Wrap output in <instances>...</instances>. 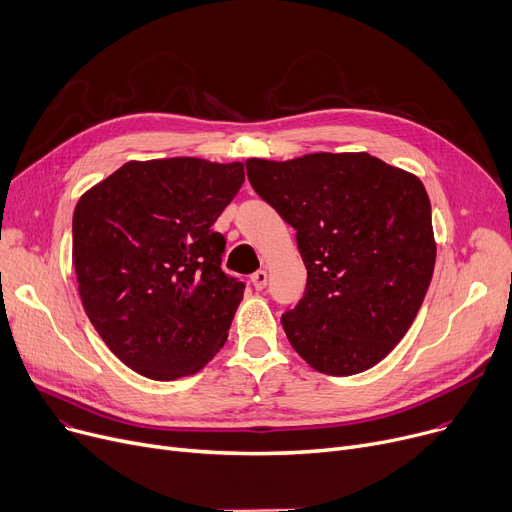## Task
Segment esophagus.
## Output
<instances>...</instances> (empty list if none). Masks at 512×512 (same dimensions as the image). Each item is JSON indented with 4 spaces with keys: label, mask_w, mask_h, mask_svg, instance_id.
Segmentation results:
<instances>
[{
    "label": "esophagus",
    "mask_w": 512,
    "mask_h": 512,
    "mask_svg": "<svg viewBox=\"0 0 512 512\" xmlns=\"http://www.w3.org/2000/svg\"><path fill=\"white\" fill-rule=\"evenodd\" d=\"M266 283H268V273H266V270H256V273L252 275V285L258 291H262L266 287Z\"/></svg>",
    "instance_id": "1"
}]
</instances>
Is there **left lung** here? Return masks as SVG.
Here are the masks:
<instances>
[{"label": "left lung", "mask_w": 512, "mask_h": 512, "mask_svg": "<svg viewBox=\"0 0 512 512\" xmlns=\"http://www.w3.org/2000/svg\"><path fill=\"white\" fill-rule=\"evenodd\" d=\"M256 194L295 229L304 297L281 316L314 370L351 376L397 347L436 264L430 198L419 177L368 153L248 159Z\"/></svg>", "instance_id": "8db88e82"}]
</instances>
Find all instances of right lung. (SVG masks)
Wrapping results in <instances>:
<instances>
[{"mask_svg":"<svg viewBox=\"0 0 512 512\" xmlns=\"http://www.w3.org/2000/svg\"><path fill=\"white\" fill-rule=\"evenodd\" d=\"M244 163L128 161L74 210L72 262L84 312L105 345L150 380L200 372L227 341L244 283L221 270L213 231Z\"/></svg>","mask_w":512,"mask_h":512,"instance_id":"1","label":"right lung"}]
</instances>
